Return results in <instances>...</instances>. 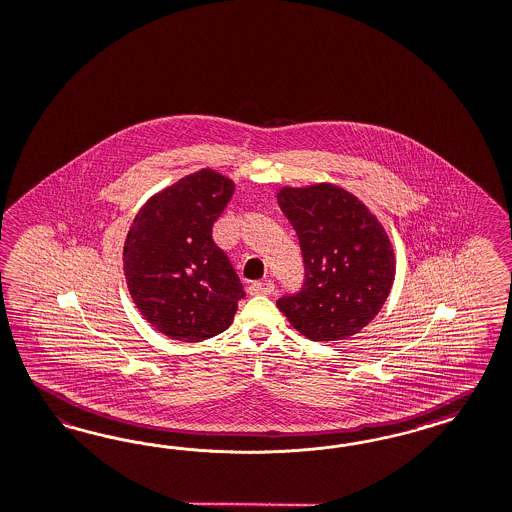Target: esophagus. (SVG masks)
Returning a JSON list of instances; mask_svg holds the SVG:
<instances>
[{
  "label": "esophagus",
  "instance_id": "1",
  "mask_svg": "<svg viewBox=\"0 0 512 512\" xmlns=\"http://www.w3.org/2000/svg\"><path fill=\"white\" fill-rule=\"evenodd\" d=\"M274 291V283L272 282H255L251 283L249 293L251 295H270Z\"/></svg>",
  "mask_w": 512,
  "mask_h": 512
}]
</instances>
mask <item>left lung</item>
Listing matches in <instances>:
<instances>
[{
	"label": "left lung",
	"instance_id": "obj_1",
	"mask_svg": "<svg viewBox=\"0 0 512 512\" xmlns=\"http://www.w3.org/2000/svg\"><path fill=\"white\" fill-rule=\"evenodd\" d=\"M278 206L299 236L306 282L278 308L300 335L333 342L378 316L395 280V251L378 217L335 183L282 187Z\"/></svg>",
	"mask_w": 512,
	"mask_h": 512
}]
</instances>
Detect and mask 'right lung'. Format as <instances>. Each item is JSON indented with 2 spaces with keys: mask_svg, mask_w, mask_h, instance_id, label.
I'll use <instances>...</instances> for the list:
<instances>
[{
  "mask_svg": "<svg viewBox=\"0 0 512 512\" xmlns=\"http://www.w3.org/2000/svg\"><path fill=\"white\" fill-rule=\"evenodd\" d=\"M234 187L230 177L202 168L153 194L128 229L123 270L130 297L172 340L202 342L227 331L246 297L212 238Z\"/></svg>",
  "mask_w": 512,
  "mask_h": 512,
  "instance_id": "1",
  "label": "right lung"
}]
</instances>
